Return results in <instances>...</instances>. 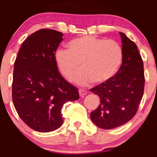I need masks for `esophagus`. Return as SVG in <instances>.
I'll use <instances>...</instances> for the list:
<instances>
[{
  "mask_svg": "<svg viewBox=\"0 0 157 157\" xmlns=\"http://www.w3.org/2000/svg\"><path fill=\"white\" fill-rule=\"evenodd\" d=\"M79 94H80V96L82 97H84L86 94H87L88 91H86V90H84V89H80L79 90Z\"/></svg>",
  "mask_w": 157,
  "mask_h": 157,
  "instance_id": "esophagus-1",
  "label": "esophagus"
}]
</instances>
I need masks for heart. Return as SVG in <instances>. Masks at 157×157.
Segmentation results:
<instances>
[{
  "mask_svg": "<svg viewBox=\"0 0 157 157\" xmlns=\"http://www.w3.org/2000/svg\"><path fill=\"white\" fill-rule=\"evenodd\" d=\"M123 59V51L113 40L94 36H82L71 40L68 50L58 49L55 60L61 75L70 80L80 67L74 81L81 86L91 82L100 85L107 82L117 73Z\"/></svg>",
  "mask_w": 157,
  "mask_h": 157,
  "instance_id": "obj_1",
  "label": "heart"
}]
</instances>
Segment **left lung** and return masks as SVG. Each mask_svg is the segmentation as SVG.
I'll use <instances>...</instances> for the list:
<instances>
[{
	"label": "left lung",
	"instance_id": "left-lung-1",
	"mask_svg": "<svg viewBox=\"0 0 157 157\" xmlns=\"http://www.w3.org/2000/svg\"><path fill=\"white\" fill-rule=\"evenodd\" d=\"M123 59L111 80L90 89L98 95L100 104L91 112L94 123L102 129H112L130 121L136 114L144 92L143 61L134 42L120 32Z\"/></svg>",
	"mask_w": 157,
	"mask_h": 157
}]
</instances>
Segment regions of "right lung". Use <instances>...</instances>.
<instances>
[{
  "label": "right lung",
  "instance_id": "obj_1",
  "mask_svg": "<svg viewBox=\"0 0 157 157\" xmlns=\"http://www.w3.org/2000/svg\"><path fill=\"white\" fill-rule=\"evenodd\" d=\"M63 36L49 29L35 32L23 43L14 64V106L21 120L38 132L59 128L63 123V106L80 97L55 63V52Z\"/></svg>",
  "mask_w": 157,
  "mask_h": 157
}]
</instances>
